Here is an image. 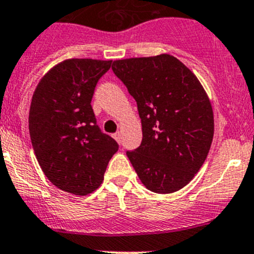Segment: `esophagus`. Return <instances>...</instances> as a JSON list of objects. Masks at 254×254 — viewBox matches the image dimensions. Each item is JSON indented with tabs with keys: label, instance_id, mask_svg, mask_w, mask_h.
Returning a JSON list of instances; mask_svg holds the SVG:
<instances>
[{
	"label": "esophagus",
	"instance_id": "1",
	"mask_svg": "<svg viewBox=\"0 0 254 254\" xmlns=\"http://www.w3.org/2000/svg\"><path fill=\"white\" fill-rule=\"evenodd\" d=\"M113 137H114L118 142H120V132L119 131H117L115 134H113Z\"/></svg>",
	"mask_w": 254,
	"mask_h": 254
}]
</instances>
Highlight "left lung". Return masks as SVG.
Wrapping results in <instances>:
<instances>
[{
  "instance_id": "8db88e82",
  "label": "left lung",
  "mask_w": 254,
  "mask_h": 254,
  "mask_svg": "<svg viewBox=\"0 0 254 254\" xmlns=\"http://www.w3.org/2000/svg\"><path fill=\"white\" fill-rule=\"evenodd\" d=\"M112 70L134 97L141 118L142 141L127 151L140 181L158 194L179 190L200 170L214 136L203 86L168 54L117 60Z\"/></svg>"
}]
</instances>
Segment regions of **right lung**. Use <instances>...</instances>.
<instances>
[{
	"label": "right lung",
	"mask_w": 254,
	"mask_h": 254,
	"mask_svg": "<svg viewBox=\"0 0 254 254\" xmlns=\"http://www.w3.org/2000/svg\"><path fill=\"white\" fill-rule=\"evenodd\" d=\"M112 61L70 59L40 79L29 111L35 156L49 181L61 190L86 195L103 182L119 148L97 125L91 102Z\"/></svg>",
	"instance_id": "right-lung-1"
}]
</instances>
